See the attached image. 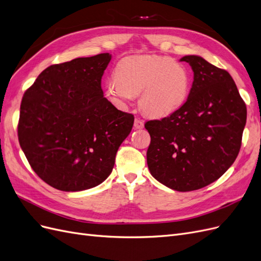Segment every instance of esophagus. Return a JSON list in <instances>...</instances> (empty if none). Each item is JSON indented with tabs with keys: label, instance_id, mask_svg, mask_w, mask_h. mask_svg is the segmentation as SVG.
<instances>
[{
	"label": "esophagus",
	"instance_id": "obj_1",
	"mask_svg": "<svg viewBox=\"0 0 261 261\" xmlns=\"http://www.w3.org/2000/svg\"><path fill=\"white\" fill-rule=\"evenodd\" d=\"M134 127L136 129H141L144 128V121L140 120V118H135V121H134Z\"/></svg>",
	"mask_w": 261,
	"mask_h": 261
}]
</instances>
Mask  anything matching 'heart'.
<instances>
[{
  "label": "heart",
  "instance_id": "1",
  "mask_svg": "<svg viewBox=\"0 0 261 261\" xmlns=\"http://www.w3.org/2000/svg\"><path fill=\"white\" fill-rule=\"evenodd\" d=\"M191 75L169 57H129L115 67V78L105 85L106 97L125 109L139 94L140 109L150 116L163 117L183 106L191 91Z\"/></svg>",
  "mask_w": 261,
  "mask_h": 261
}]
</instances>
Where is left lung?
Listing matches in <instances>:
<instances>
[{
  "instance_id": "1",
  "label": "left lung",
  "mask_w": 261,
  "mask_h": 261,
  "mask_svg": "<svg viewBox=\"0 0 261 261\" xmlns=\"http://www.w3.org/2000/svg\"><path fill=\"white\" fill-rule=\"evenodd\" d=\"M194 82L185 103L161 120L145 124L150 134L147 164L151 175L178 192L207 186L222 176L238 156L247 110L225 69L197 55Z\"/></svg>"
}]
</instances>
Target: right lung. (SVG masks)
Here are the masks:
<instances>
[{
	"label": "right lung",
	"mask_w": 261,
	"mask_h": 261,
	"mask_svg": "<svg viewBox=\"0 0 261 261\" xmlns=\"http://www.w3.org/2000/svg\"><path fill=\"white\" fill-rule=\"evenodd\" d=\"M110 61L101 53L51 65L23 93L19 145L36 174L59 191L101 184L132 130L134 115L117 110L101 88Z\"/></svg>",
	"instance_id": "add662e5"
}]
</instances>
